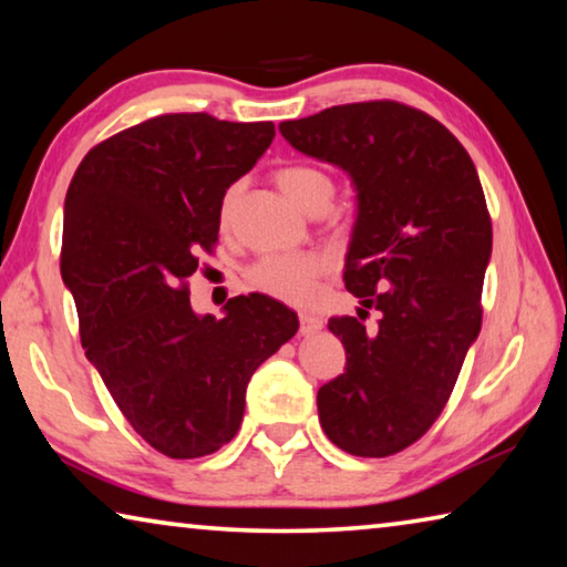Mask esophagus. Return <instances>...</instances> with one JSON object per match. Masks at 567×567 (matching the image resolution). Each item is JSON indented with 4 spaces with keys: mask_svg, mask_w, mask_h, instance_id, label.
<instances>
[{
    "mask_svg": "<svg viewBox=\"0 0 567 567\" xmlns=\"http://www.w3.org/2000/svg\"><path fill=\"white\" fill-rule=\"evenodd\" d=\"M322 328H324V322H322L320 315H312V312L300 315V332L302 334H315V332H320Z\"/></svg>",
    "mask_w": 567,
    "mask_h": 567,
    "instance_id": "1",
    "label": "esophagus"
}]
</instances>
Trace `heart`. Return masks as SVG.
<instances>
[{"instance_id": "obj_1", "label": "heart", "mask_w": 567, "mask_h": 567, "mask_svg": "<svg viewBox=\"0 0 567 567\" xmlns=\"http://www.w3.org/2000/svg\"><path fill=\"white\" fill-rule=\"evenodd\" d=\"M275 182L280 185L295 205L307 213L328 209L334 195V182L328 172L315 165H285L275 172ZM239 185H229L219 199V223L229 225L237 207ZM324 272V260L315 252L297 255H265L247 270V282L257 292H265L275 300L305 305L318 292V280Z\"/></svg>"}]
</instances>
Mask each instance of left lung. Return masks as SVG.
Instances as JSON below:
<instances>
[{
  "mask_svg": "<svg viewBox=\"0 0 567 567\" xmlns=\"http://www.w3.org/2000/svg\"><path fill=\"white\" fill-rule=\"evenodd\" d=\"M280 132L348 172L358 192L344 287L362 307L328 322L348 364L318 392L320 425L350 455H395L443 412L480 334L493 225L477 169L447 127L390 100L340 104ZM368 309L381 310L375 331L361 324Z\"/></svg>",
  "mask_w": 567,
  "mask_h": 567,
  "instance_id": "1",
  "label": "left lung"
}]
</instances>
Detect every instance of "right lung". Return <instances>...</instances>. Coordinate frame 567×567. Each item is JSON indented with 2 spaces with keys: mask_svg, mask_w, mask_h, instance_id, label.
<instances>
[{
  "mask_svg": "<svg viewBox=\"0 0 567 567\" xmlns=\"http://www.w3.org/2000/svg\"><path fill=\"white\" fill-rule=\"evenodd\" d=\"M272 122L159 114L100 142L64 199L62 280L87 360L130 425L175 460L237 435L252 372L300 328L267 295L197 315L187 277L219 233V199L272 145Z\"/></svg>",
  "mask_w": 567,
  "mask_h": 567,
  "instance_id": "1",
  "label": "right lung"
}]
</instances>
